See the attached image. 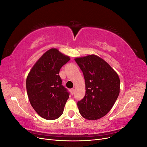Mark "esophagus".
Returning a JSON list of instances; mask_svg holds the SVG:
<instances>
[{
	"mask_svg": "<svg viewBox=\"0 0 147 147\" xmlns=\"http://www.w3.org/2000/svg\"><path fill=\"white\" fill-rule=\"evenodd\" d=\"M70 91H71V93H72V94H74V91H75V89H74V88H72V89H71V90H70Z\"/></svg>",
	"mask_w": 147,
	"mask_h": 147,
	"instance_id": "1",
	"label": "esophagus"
}]
</instances>
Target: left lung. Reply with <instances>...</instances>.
Returning a JSON list of instances; mask_svg holds the SVG:
<instances>
[{"label": "left lung", "instance_id": "8db88e82", "mask_svg": "<svg viewBox=\"0 0 147 147\" xmlns=\"http://www.w3.org/2000/svg\"><path fill=\"white\" fill-rule=\"evenodd\" d=\"M75 61L82 70L86 86L85 96L77 102L79 112L86 119H100L110 112L119 96L118 75L95 55L78 57Z\"/></svg>", "mask_w": 147, "mask_h": 147}]
</instances>
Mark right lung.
I'll return each mask as SVG.
<instances>
[{"instance_id":"obj_1","label":"right lung","mask_w":147,"mask_h":147,"mask_svg":"<svg viewBox=\"0 0 147 147\" xmlns=\"http://www.w3.org/2000/svg\"><path fill=\"white\" fill-rule=\"evenodd\" d=\"M70 59L57 48L46 51L33 65L26 78L30 103L38 115L54 120L63 113L69 93L59 75L62 66Z\"/></svg>"}]
</instances>
